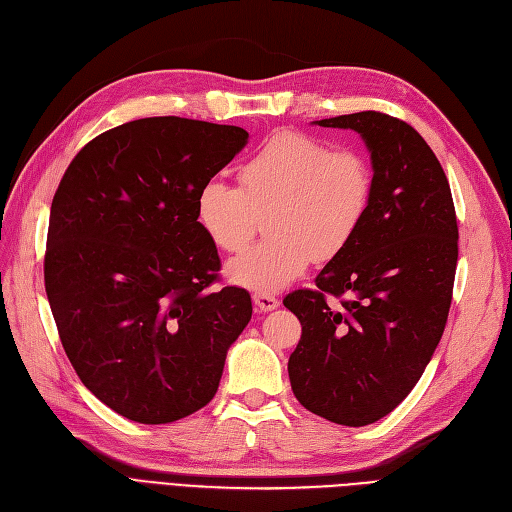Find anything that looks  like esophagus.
I'll return each mask as SVG.
<instances>
[{
  "instance_id": "1",
  "label": "esophagus",
  "mask_w": 512,
  "mask_h": 512,
  "mask_svg": "<svg viewBox=\"0 0 512 512\" xmlns=\"http://www.w3.org/2000/svg\"><path fill=\"white\" fill-rule=\"evenodd\" d=\"M253 302H255V308L259 312H270V310L278 308V304H280V300L276 298V295H272V293H255L253 295Z\"/></svg>"
}]
</instances>
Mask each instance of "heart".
<instances>
[{
	"label": "heart",
	"mask_w": 512,
	"mask_h": 512,
	"mask_svg": "<svg viewBox=\"0 0 512 512\" xmlns=\"http://www.w3.org/2000/svg\"><path fill=\"white\" fill-rule=\"evenodd\" d=\"M374 172L357 148H332L304 131L270 136L238 170V187L210 178L197 191V221L225 253H240L268 214L270 238L229 263L234 283L283 289L315 261L346 251L364 225Z\"/></svg>",
	"instance_id": "heart-1"
}]
</instances>
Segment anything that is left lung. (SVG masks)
Returning <instances> with one entry per match:
<instances>
[{
  "label": "left lung",
  "instance_id": "1",
  "mask_svg": "<svg viewBox=\"0 0 512 512\" xmlns=\"http://www.w3.org/2000/svg\"><path fill=\"white\" fill-rule=\"evenodd\" d=\"M372 153L374 195L355 240L283 304L302 323L289 357L298 402L338 425L383 419L417 385L447 325L457 217L447 174L415 127L366 110L323 119Z\"/></svg>",
  "mask_w": 512,
  "mask_h": 512
}]
</instances>
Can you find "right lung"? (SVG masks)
<instances>
[{
	"label": "right lung",
	"instance_id": "obj_1",
	"mask_svg": "<svg viewBox=\"0 0 512 512\" xmlns=\"http://www.w3.org/2000/svg\"><path fill=\"white\" fill-rule=\"evenodd\" d=\"M249 140L236 125L151 117L80 148L55 191L44 287L78 378L119 415L172 423L206 406L251 295L221 287L197 191Z\"/></svg>",
	"mask_w": 512,
	"mask_h": 512
}]
</instances>
